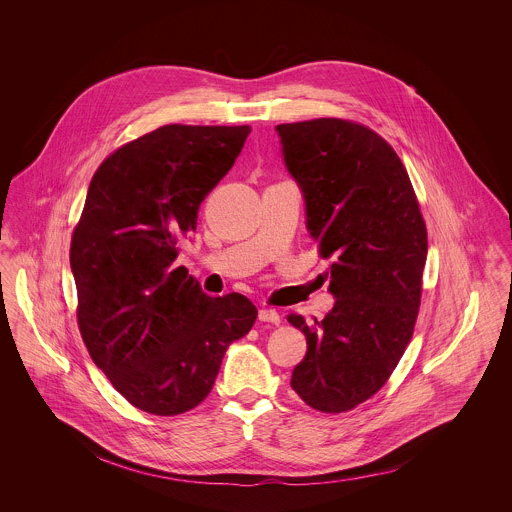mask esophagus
I'll use <instances>...</instances> for the list:
<instances>
[{
	"instance_id": "1",
	"label": "esophagus",
	"mask_w": 512,
	"mask_h": 512,
	"mask_svg": "<svg viewBox=\"0 0 512 512\" xmlns=\"http://www.w3.org/2000/svg\"><path fill=\"white\" fill-rule=\"evenodd\" d=\"M258 319L264 321V323H272V325H278L282 321L280 313L276 309H260L258 311Z\"/></svg>"
}]
</instances>
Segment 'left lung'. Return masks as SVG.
I'll use <instances>...</instances> for the list:
<instances>
[{"instance_id":"left-lung-1","label":"left lung","mask_w":512,"mask_h":512,"mask_svg":"<svg viewBox=\"0 0 512 512\" xmlns=\"http://www.w3.org/2000/svg\"><path fill=\"white\" fill-rule=\"evenodd\" d=\"M276 130L335 295L323 321L288 315L307 339L292 388L311 408L341 414L386 384L412 341L428 228L404 163L374 130L341 118Z\"/></svg>"}]
</instances>
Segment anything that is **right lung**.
<instances>
[{"mask_svg":"<svg viewBox=\"0 0 512 512\" xmlns=\"http://www.w3.org/2000/svg\"><path fill=\"white\" fill-rule=\"evenodd\" d=\"M248 134L161 126L112 151L90 181L71 240L76 321L94 365L147 414L199 406L226 347L256 321L248 297H209L187 268H173Z\"/></svg>","mask_w":512,"mask_h":512,"instance_id":"add662e5","label":"right lung"}]
</instances>
